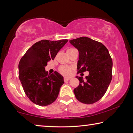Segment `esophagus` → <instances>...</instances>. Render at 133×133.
<instances>
[{"instance_id": "esophagus-1", "label": "esophagus", "mask_w": 133, "mask_h": 133, "mask_svg": "<svg viewBox=\"0 0 133 133\" xmlns=\"http://www.w3.org/2000/svg\"><path fill=\"white\" fill-rule=\"evenodd\" d=\"M70 77H64V81H69L70 79Z\"/></svg>"}]
</instances>
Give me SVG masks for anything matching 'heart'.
Returning a JSON list of instances; mask_svg holds the SVG:
<instances>
[{
	"instance_id": "obj_1",
	"label": "heart",
	"mask_w": 133,
	"mask_h": 133,
	"mask_svg": "<svg viewBox=\"0 0 133 133\" xmlns=\"http://www.w3.org/2000/svg\"><path fill=\"white\" fill-rule=\"evenodd\" d=\"M75 49V48H69L68 50H71ZM59 71L60 73H62V75H68L71 71V67L67 66H62L59 67Z\"/></svg>"
}]
</instances>
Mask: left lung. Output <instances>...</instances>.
Wrapping results in <instances>:
<instances>
[{
    "mask_svg": "<svg viewBox=\"0 0 133 133\" xmlns=\"http://www.w3.org/2000/svg\"><path fill=\"white\" fill-rule=\"evenodd\" d=\"M70 43L79 52L77 73L89 72L85 80L76 77L80 83L74 89V93L81 103L93 104L103 97L111 81V57L104 44L90 38L81 37L70 40Z\"/></svg>",
    "mask_w": 133,
    "mask_h": 133,
    "instance_id": "obj_1",
    "label": "left lung"
}]
</instances>
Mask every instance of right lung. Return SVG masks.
Listing matches in <instances>:
<instances>
[{"instance_id": "obj_1", "label": "right lung", "mask_w": 133, "mask_h": 133, "mask_svg": "<svg viewBox=\"0 0 133 133\" xmlns=\"http://www.w3.org/2000/svg\"><path fill=\"white\" fill-rule=\"evenodd\" d=\"M67 42L42 40L30 47L20 60L19 79L24 93L35 104L46 106L57 99L63 77L57 71L49 74L44 67Z\"/></svg>"}]
</instances>
